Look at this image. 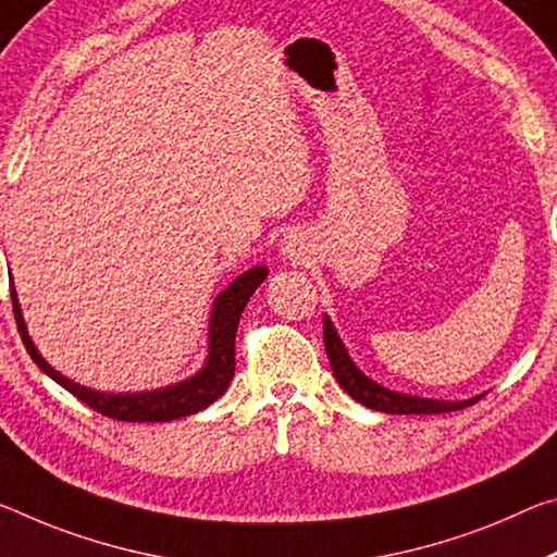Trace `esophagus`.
Listing matches in <instances>:
<instances>
[{
	"mask_svg": "<svg viewBox=\"0 0 557 557\" xmlns=\"http://www.w3.org/2000/svg\"><path fill=\"white\" fill-rule=\"evenodd\" d=\"M297 250H299V243L293 240V237H289V240L285 243V252L289 255V258H293V255H297Z\"/></svg>",
	"mask_w": 557,
	"mask_h": 557,
	"instance_id": "obj_1",
	"label": "esophagus"
}]
</instances>
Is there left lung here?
<instances>
[{
	"label": "left lung",
	"mask_w": 557,
	"mask_h": 557,
	"mask_svg": "<svg viewBox=\"0 0 557 557\" xmlns=\"http://www.w3.org/2000/svg\"><path fill=\"white\" fill-rule=\"evenodd\" d=\"M324 349L326 357H330V367L334 376L344 392H347L351 399L369 406L374 411L384 413H446V411H458L466 409L481 399L483 394L473 396V399L463 401H441V399H421V396H409L386 389V386L376 384L369 379L364 372H359L355 361L347 355L344 344L339 339L337 330L330 322V317H324Z\"/></svg>",
	"instance_id": "obj_1"
}]
</instances>
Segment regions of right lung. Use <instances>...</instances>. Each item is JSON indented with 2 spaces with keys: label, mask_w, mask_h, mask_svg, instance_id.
Segmentation results:
<instances>
[{
  "label": "right lung",
  "mask_w": 557,
  "mask_h": 557,
  "mask_svg": "<svg viewBox=\"0 0 557 557\" xmlns=\"http://www.w3.org/2000/svg\"><path fill=\"white\" fill-rule=\"evenodd\" d=\"M264 277H268V268H250L243 272L240 277H235L223 293L215 297L213 312H210V330H208V359L206 367L200 369L196 376L185 379V382L171 384L165 389L156 392H134V394H109V392H96L88 389L59 374L54 367L47 364L34 342L26 332L24 317L20 310V299H16L14 285H12V307L16 317V326H20L22 342L29 357L34 359L44 374L54 379L57 384L64 386L66 392H72L78 401L91 406L94 411L111 417L116 421H173L181 417H190L208 409L218 396H223L227 386H231L235 376V334L237 322L245 310L247 299L252 297Z\"/></svg>",
  "instance_id": "add662e5"
}]
</instances>
